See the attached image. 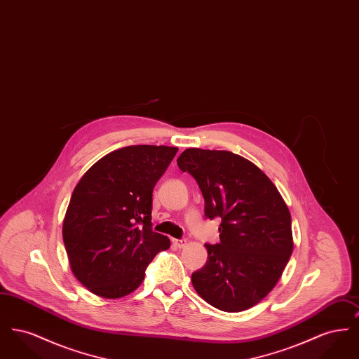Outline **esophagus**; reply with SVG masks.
<instances>
[{"label":"esophagus","mask_w":359,"mask_h":359,"mask_svg":"<svg viewBox=\"0 0 359 359\" xmlns=\"http://www.w3.org/2000/svg\"><path fill=\"white\" fill-rule=\"evenodd\" d=\"M172 242H173V245H176L179 249H183V248L187 245V241H186V239H173Z\"/></svg>","instance_id":"1"}]
</instances>
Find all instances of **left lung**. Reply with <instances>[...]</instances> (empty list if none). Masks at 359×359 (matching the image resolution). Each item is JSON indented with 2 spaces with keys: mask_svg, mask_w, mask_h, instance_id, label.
<instances>
[{
  "mask_svg": "<svg viewBox=\"0 0 359 359\" xmlns=\"http://www.w3.org/2000/svg\"><path fill=\"white\" fill-rule=\"evenodd\" d=\"M205 198V215L219 217V243L205 245L207 262L191 276L198 294L224 312H241L273 290L292 250L288 205L252 161L229 151L188 148L177 158Z\"/></svg>",
  "mask_w": 359,
  "mask_h": 359,
  "instance_id": "left-lung-1",
  "label": "left lung"
}]
</instances>
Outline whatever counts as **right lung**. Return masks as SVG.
<instances>
[{"label": "right lung", "mask_w": 359, "mask_h": 359, "mask_svg": "<svg viewBox=\"0 0 359 359\" xmlns=\"http://www.w3.org/2000/svg\"><path fill=\"white\" fill-rule=\"evenodd\" d=\"M176 147L130 145L103 156L71 195L63 241L78 281L103 299L136 290L154 256L171 246L152 231V192Z\"/></svg>", "instance_id": "right-lung-1"}]
</instances>
